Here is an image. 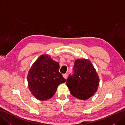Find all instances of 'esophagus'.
I'll return each mask as SVG.
<instances>
[{
	"label": "esophagus",
	"mask_w": 125,
	"mask_h": 125,
	"mask_svg": "<svg viewBox=\"0 0 125 125\" xmlns=\"http://www.w3.org/2000/svg\"><path fill=\"white\" fill-rule=\"evenodd\" d=\"M63 77H64V78H65V79H67V74H63Z\"/></svg>",
	"instance_id": "esophagus-1"
}]
</instances>
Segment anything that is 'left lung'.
Listing matches in <instances>:
<instances>
[{
  "instance_id": "1",
  "label": "left lung",
  "mask_w": 125,
  "mask_h": 125,
  "mask_svg": "<svg viewBox=\"0 0 125 125\" xmlns=\"http://www.w3.org/2000/svg\"><path fill=\"white\" fill-rule=\"evenodd\" d=\"M73 71L66 81L71 94L79 99H88L97 91L99 84L95 69L89 60L78 59Z\"/></svg>"
}]
</instances>
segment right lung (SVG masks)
<instances>
[{
  "label": "right lung",
  "instance_id": "obj_1",
  "mask_svg": "<svg viewBox=\"0 0 125 125\" xmlns=\"http://www.w3.org/2000/svg\"><path fill=\"white\" fill-rule=\"evenodd\" d=\"M59 63L48 55H41L29 70V89L37 99L46 100L54 95L60 84L66 79L60 72Z\"/></svg>",
  "mask_w": 125,
  "mask_h": 125
}]
</instances>
